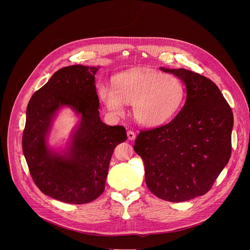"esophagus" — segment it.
<instances>
[{"label": "esophagus", "instance_id": "esophagus-1", "mask_svg": "<svg viewBox=\"0 0 250 250\" xmlns=\"http://www.w3.org/2000/svg\"><path fill=\"white\" fill-rule=\"evenodd\" d=\"M127 138L129 140H134L135 139V133L132 130H128L127 131Z\"/></svg>", "mask_w": 250, "mask_h": 250}]
</instances>
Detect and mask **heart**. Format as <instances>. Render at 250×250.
<instances>
[{
	"mask_svg": "<svg viewBox=\"0 0 250 250\" xmlns=\"http://www.w3.org/2000/svg\"><path fill=\"white\" fill-rule=\"evenodd\" d=\"M98 96L113 116H121L125 103L132 104L134 119L142 125L159 126L174 119L182 109L185 87L172 75L148 69H133L118 74L114 87L100 84Z\"/></svg>",
	"mask_w": 250,
	"mask_h": 250,
	"instance_id": "obj_1",
	"label": "heart"
}]
</instances>
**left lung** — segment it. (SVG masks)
I'll list each match as a JSON object with an SVG mask.
<instances>
[{"instance_id": "obj_1", "label": "left lung", "mask_w": 250, "mask_h": 250, "mask_svg": "<svg viewBox=\"0 0 250 250\" xmlns=\"http://www.w3.org/2000/svg\"><path fill=\"white\" fill-rule=\"evenodd\" d=\"M161 70L185 83V104L170 123L140 130L133 149L144 160L150 192L168 202H185L208 193L228 164L233 115L207 77L183 68Z\"/></svg>"}]
</instances>
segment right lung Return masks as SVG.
<instances>
[{"instance_id":"1","label":"right lung","mask_w":250,"mask_h":250,"mask_svg":"<svg viewBox=\"0 0 250 250\" xmlns=\"http://www.w3.org/2000/svg\"><path fill=\"white\" fill-rule=\"evenodd\" d=\"M100 67L71 65L59 69L35 92L26 108L22 151L34 184L55 200L82 205L104 190L115 147L125 141L123 125H106L99 116L95 74ZM68 105L82 115L67 154L52 153L46 136L55 113Z\"/></svg>"}]
</instances>
